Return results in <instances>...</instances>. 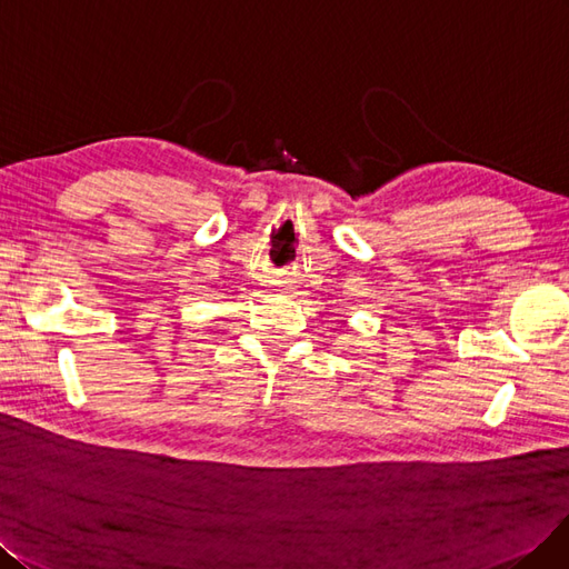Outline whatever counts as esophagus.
I'll use <instances>...</instances> for the list:
<instances>
[{
    "label": "esophagus",
    "mask_w": 569,
    "mask_h": 569,
    "mask_svg": "<svg viewBox=\"0 0 569 569\" xmlns=\"http://www.w3.org/2000/svg\"><path fill=\"white\" fill-rule=\"evenodd\" d=\"M277 283H279V292H283V288H286L283 283H286V281H277Z\"/></svg>",
    "instance_id": "34e87169"
}]
</instances>
